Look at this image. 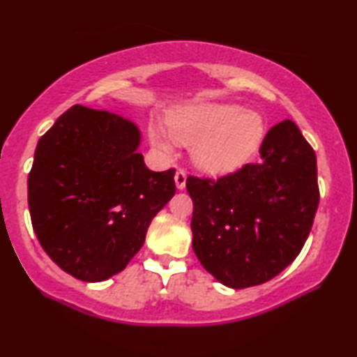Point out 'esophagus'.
<instances>
[{"label": "esophagus", "instance_id": "obj_1", "mask_svg": "<svg viewBox=\"0 0 357 357\" xmlns=\"http://www.w3.org/2000/svg\"><path fill=\"white\" fill-rule=\"evenodd\" d=\"M185 173L183 169H178L176 174H174V183H176V188L178 189H184L185 188Z\"/></svg>", "mask_w": 357, "mask_h": 357}]
</instances>
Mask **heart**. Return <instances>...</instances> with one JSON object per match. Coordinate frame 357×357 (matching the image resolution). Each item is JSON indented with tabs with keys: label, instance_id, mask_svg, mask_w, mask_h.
<instances>
[{
	"label": "heart",
	"instance_id": "b5f03b06",
	"mask_svg": "<svg viewBox=\"0 0 357 357\" xmlns=\"http://www.w3.org/2000/svg\"><path fill=\"white\" fill-rule=\"evenodd\" d=\"M172 137L183 145H192V160L207 173H227L249 160L265 134L262 116L243 112L238 105L197 103L168 114ZM153 147L169 152L172 144L162 128L150 129Z\"/></svg>",
	"mask_w": 357,
	"mask_h": 357
}]
</instances>
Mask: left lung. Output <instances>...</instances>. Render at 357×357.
I'll use <instances>...</instances> for the list:
<instances>
[{"label": "left lung", "mask_w": 357, "mask_h": 357, "mask_svg": "<svg viewBox=\"0 0 357 357\" xmlns=\"http://www.w3.org/2000/svg\"><path fill=\"white\" fill-rule=\"evenodd\" d=\"M192 249L215 280L241 289L262 284L303 249L319 207L317 158L284 119L260 145V162L218 179L189 176Z\"/></svg>", "instance_id": "8db88e82"}]
</instances>
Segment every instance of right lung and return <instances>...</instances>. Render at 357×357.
<instances>
[{
    "mask_svg": "<svg viewBox=\"0 0 357 357\" xmlns=\"http://www.w3.org/2000/svg\"><path fill=\"white\" fill-rule=\"evenodd\" d=\"M139 145L132 121L82 105L38 140L29 173L32 227L50 259L74 278L97 283L126 268L176 192L174 169H149Z\"/></svg>",
    "mask_w": 357,
    "mask_h": 357,
    "instance_id": "add662e5",
    "label": "right lung"
}]
</instances>
